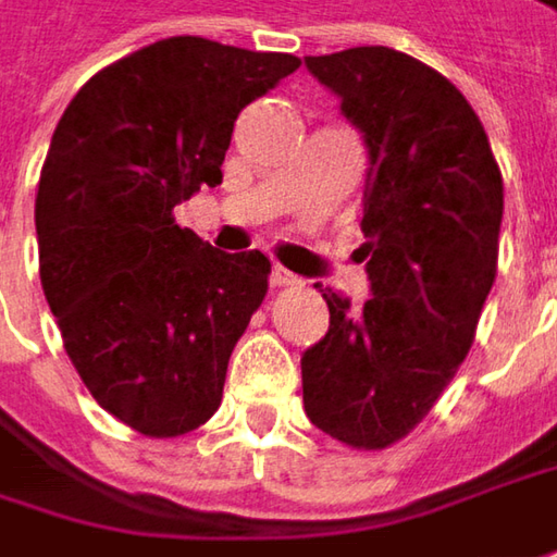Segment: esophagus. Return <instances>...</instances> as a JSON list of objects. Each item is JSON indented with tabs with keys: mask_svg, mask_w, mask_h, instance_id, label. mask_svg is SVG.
<instances>
[{
	"mask_svg": "<svg viewBox=\"0 0 557 557\" xmlns=\"http://www.w3.org/2000/svg\"><path fill=\"white\" fill-rule=\"evenodd\" d=\"M269 282H272V288H292V285H297V275L288 272V269H282V265H272Z\"/></svg>",
	"mask_w": 557,
	"mask_h": 557,
	"instance_id": "obj_1",
	"label": "esophagus"
}]
</instances>
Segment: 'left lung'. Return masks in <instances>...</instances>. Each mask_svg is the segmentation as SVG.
<instances>
[{
  "label": "left lung",
  "mask_w": 557,
  "mask_h": 557,
  "mask_svg": "<svg viewBox=\"0 0 557 557\" xmlns=\"http://www.w3.org/2000/svg\"><path fill=\"white\" fill-rule=\"evenodd\" d=\"M363 134V237L373 297L332 288L329 332L300 357L310 423L350 448L413 430L473 345L495 265L505 187L483 122L438 71L388 46L307 55Z\"/></svg>",
  "instance_id": "1"
}]
</instances>
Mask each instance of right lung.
I'll use <instances>...</instances> for the list:
<instances>
[{
    "label": "right lung",
    "instance_id": "right-lung-1",
    "mask_svg": "<svg viewBox=\"0 0 557 557\" xmlns=\"http://www.w3.org/2000/svg\"><path fill=\"white\" fill-rule=\"evenodd\" d=\"M297 69L288 52L169 37L94 74L52 134L42 294L90 395L140 435H184L222 404L269 260L212 250L172 212L222 184L240 109Z\"/></svg>",
    "mask_w": 557,
    "mask_h": 557
}]
</instances>
